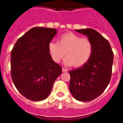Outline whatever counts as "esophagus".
Returning <instances> with one entry per match:
<instances>
[{"label":"esophagus","instance_id":"obj_1","mask_svg":"<svg viewBox=\"0 0 123 123\" xmlns=\"http://www.w3.org/2000/svg\"><path fill=\"white\" fill-rule=\"evenodd\" d=\"M62 71H63V72H67V71H68V69H67L66 68H62Z\"/></svg>","mask_w":123,"mask_h":123}]
</instances>
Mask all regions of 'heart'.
<instances>
[{"label": "heart", "instance_id": "b5f03b06", "mask_svg": "<svg viewBox=\"0 0 123 123\" xmlns=\"http://www.w3.org/2000/svg\"><path fill=\"white\" fill-rule=\"evenodd\" d=\"M48 48L55 62H60L66 55L67 56L64 60L65 65L80 67L91 58L93 44L88 38H82L72 32H68L60 36L57 42H50Z\"/></svg>", "mask_w": 123, "mask_h": 123}]
</instances>
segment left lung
Here are the masks:
<instances>
[{"label": "left lung", "mask_w": 123, "mask_h": 123, "mask_svg": "<svg viewBox=\"0 0 123 123\" xmlns=\"http://www.w3.org/2000/svg\"><path fill=\"white\" fill-rule=\"evenodd\" d=\"M75 31L92 41L93 52L85 65L69 71V89L75 99L89 102L98 97L108 86L112 73L113 52L109 42L94 29Z\"/></svg>", "instance_id": "1"}]
</instances>
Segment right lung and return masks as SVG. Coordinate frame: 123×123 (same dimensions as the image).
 <instances>
[{"mask_svg": "<svg viewBox=\"0 0 123 123\" xmlns=\"http://www.w3.org/2000/svg\"><path fill=\"white\" fill-rule=\"evenodd\" d=\"M54 28L35 27L19 37L11 52V76L24 97L41 101L49 96L62 67L54 62L49 44L56 34Z\"/></svg>", "mask_w": 123, "mask_h": 123, "instance_id": "1", "label": "right lung"}]
</instances>
